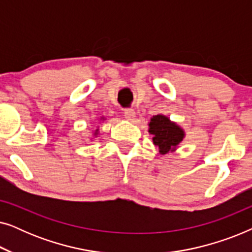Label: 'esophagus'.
<instances>
[{
	"label": "esophagus",
	"mask_w": 252,
	"mask_h": 252,
	"mask_svg": "<svg viewBox=\"0 0 252 252\" xmlns=\"http://www.w3.org/2000/svg\"><path fill=\"white\" fill-rule=\"evenodd\" d=\"M124 116H125V118L127 120H134V118H135V111H134L133 109H125Z\"/></svg>",
	"instance_id": "34e87169"
}]
</instances>
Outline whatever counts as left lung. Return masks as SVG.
<instances>
[{
	"label": "left lung",
	"instance_id": "obj_1",
	"mask_svg": "<svg viewBox=\"0 0 252 252\" xmlns=\"http://www.w3.org/2000/svg\"><path fill=\"white\" fill-rule=\"evenodd\" d=\"M149 133L153 134L154 144L159 148V153L163 155L173 151L185 136L182 128L163 115L154 116L151 118Z\"/></svg>",
	"mask_w": 252,
	"mask_h": 252
}]
</instances>
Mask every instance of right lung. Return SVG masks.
Segmentation results:
<instances>
[{
  "label": "right lung",
  "instance_id": "add662e5",
  "mask_svg": "<svg viewBox=\"0 0 252 252\" xmlns=\"http://www.w3.org/2000/svg\"><path fill=\"white\" fill-rule=\"evenodd\" d=\"M97 130H98V129H96V132H95V134H97Z\"/></svg>",
  "mask_w": 252,
  "mask_h": 252
}]
</instances>
